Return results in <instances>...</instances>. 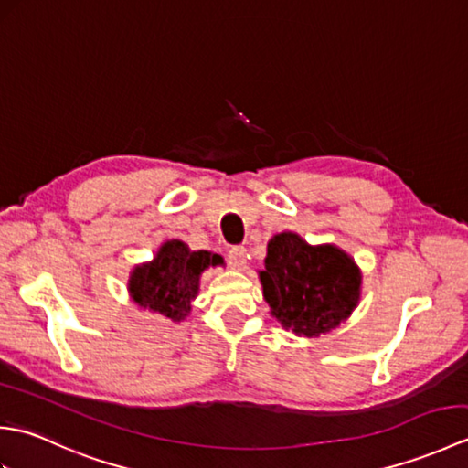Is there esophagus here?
I'll list each match as a JSON object with an SVG mask.
<instances>
[{
	"label": "esophagus",
	"mask_w": 468,
	"mask_h": 468,
	"mask_svg": "<svg viewBox=\"0 0 468 468\" xmlns=\"http://www.w3.org/2000/svg\"><path fill=\"white\" fill-rule=\"evenodd\" d=\"M227 257H229V265H231L233 270H243L247 250L243 245H233L231 250L227 251Z\"/></svg>",
	"instance_id": "1"
}]
</instances>
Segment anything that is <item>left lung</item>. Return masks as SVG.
I'll list each match as a JSON object with an SVG mask.
<instances>
[{"mask_svg": "<svg viewBox=\"0 0 468 468\" xmlns=\"http://www.w3.org/2000/svg\"><path fill=\"white\" fill-rule=\"evenodd\" d=\"M260 277L277 322L307 337L334 330L360 300L362 275L352 257L334 245H307L295 233L273 237Z\"/></svg>", "mask_w": 468, "mask_h": 468, "instance_id": "obj_1", "label": "left lung"}]
</instances>
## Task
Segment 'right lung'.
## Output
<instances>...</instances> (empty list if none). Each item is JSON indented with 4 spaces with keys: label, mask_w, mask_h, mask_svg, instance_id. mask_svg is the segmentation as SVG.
I'll list each match as a JSON object with an SVG mask.
<instances>
[{
    "label": "right lung",
    "mask_w": 468,
    "mask_h": 468,
    "mask_svg": "<svg viewBox=\"0 0 468 468\" xmlns=\"http://www.w3.org/2000/svg\"><path fill=\"white\" fill-rule=\"evenodd\" d=\"M223 257L211 251H191L183 241H166L153 263L136 267L128 283L133 300L151 312L181 322L191 312L198 292V277L208 265H221Z\"/></svg>",
    "instance_id": "obj_1"
}]
</instances>
